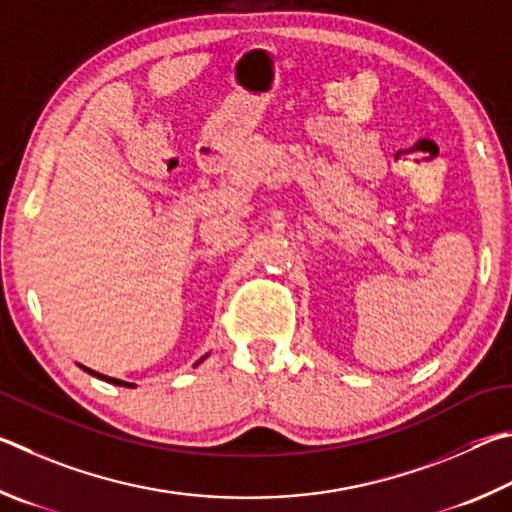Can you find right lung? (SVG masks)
I'll use <instances>...</instances> for the list:
<instances>
[{
  "label": "right lung",
  "instance_id": "add662e5",
  "mask_svg": "<svg viewBox=\"0 0 512 512\" xmlns=\"http://www.w3.org/2000/svg\"><path fill=\"white\" fill-rule=\"evenodd\" d=\"M202 360H204V357H202ZM200 360V362H202ZM200 362H197V364H200ZM195 364V366H197ZM80 369H83V371H87V373H92L94 375V378H98V380H105V382H112V384H119V387H134V384L132 382H123V380H114V378H107V375H103V373H96V371H92V369H87V366H80Z\"/></svg>",
  "mask_w": 512,
  "mask_h": 512
}]
</instances>
